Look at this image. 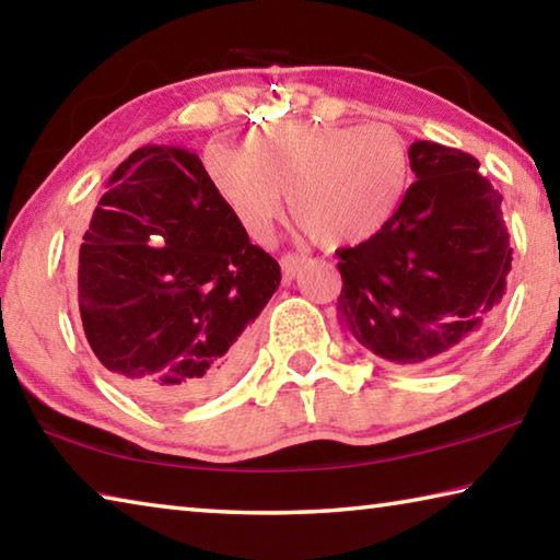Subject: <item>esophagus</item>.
<instances>
[{
	"mask_svg": "<svg viewBox=\"0 0 560 560\" xmlns=\"http://www.w3.org/2000/svg\"><path fill=\"white\" fill-rule=\"evenodd\" d=\"M303 261H306V257H301V254H283L281 257L283 279L291 281L293 277H296V271L303 267Z\"/></svg>",
	"mask_w": 560,
	"mask_h": 560,
	"instance_id": "1",
	"label": "esophagus"
}]
</instances>
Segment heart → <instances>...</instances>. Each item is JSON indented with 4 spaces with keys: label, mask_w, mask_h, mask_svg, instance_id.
Masks as SVG:
<instances>
[{
    "label": "heart",
    "mask_w": 560,
    "mask_h": 560,
    "mask_svg": "<svg viewBox=\"0 0 560 560\" xmlns=\"http://www.w3.org/2000/svg\"><path fill=\"white\" fill-rule=\"evenodd\" d=\"M205 173L246 234L267 236L287 195L291 220L324 246L381 234L410 183V150L385 122L330 126L279 120L254 128L240 150L210 148Z\"/></svg>",
    "instance_id": "b5f03b06"
}]
</instances>
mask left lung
Returning a JSON list of instances; mask_svg holds the SVG:
<instances>
[{"mask_svg":"<svg viewBox=\"0 0 560 560\" xmlns=\"http://www.w3.org/2000/svg\"><path fill=\"white\" fill-rule=\"evenodd\" d=\"M415 183L373 240L338 249V316L387 363L430 368L485 324L506 291L501 195L479 160L432 140L410 145Z\"/></svg>","mask_w":560,"mask_h":560,"instance_id":"left-lung-1","label":"left lung"}]
</instances>
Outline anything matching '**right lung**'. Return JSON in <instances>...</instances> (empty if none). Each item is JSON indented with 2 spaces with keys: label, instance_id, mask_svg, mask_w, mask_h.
<instances>
[{
  "label": "right lung",
  "instance_id": "obj_1",
  "mask_svg": "<svg viewBox=\"0 0 560 560\" xmlns=\"http://www.w3.org/2000/svg\"><path fill=\"white\" fill-rule=\"evenodd\" d=\"M281 269L249 242L185 148H138L116 167L79 252L83 334L110 381L175 407L220 393Z\"/></svg>",
  "mask_w": 560,
  "mask_h": 560
}]
</instances>
